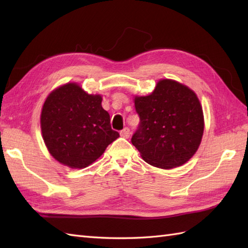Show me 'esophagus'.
I'll return each mask as SVG.
<instances>
[{"label": "esophagus", "instance_id": "esophagus-1", "mask_svg": "<svg viewBox=\"0 0 248 248\" xmlns=\"http://www.w3.org/2000/svg\"><path fill=\"white\" fill-rule=\"evenodd\" d=\"M130 134H131V132H130V129L129 128H124V130L120 131V135L123 136V138H124V139H128L129 136H130Z\"/></svg>", "mask_w": 248, "mask_h": 248}]
</instances>
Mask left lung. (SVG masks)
<instances>
[{"instance_id":"8db88e82","label":"left lung","mask_w":248,"mask_h":248,"mask_svg":"<svg viewBox=\"0 0 248 248\" xmlns=\"http://www.w3.org/2000/svg\"><path fill=\"white\" fill-rule=\"evenodd\" d=\"M140 116L131 141L150 165L164 170L180 166L197 151L203 133V114L191 89L162 80L146 97H136Z\"/></svg>"}]
</instances>
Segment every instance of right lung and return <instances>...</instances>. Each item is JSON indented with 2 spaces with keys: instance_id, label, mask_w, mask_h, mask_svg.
Segmentation results:
<instances>
[{
  "instance_id": "right-lung-1",
  "label": "right lung",
  "mask_w": 248,
  "mask_h": 248,
  "mask_svg": "<svg viewBox=\"0 0 248 248\" xmlns=\"http://www.w3.org/2000/svg\"><path fill=\"white\" fill-rule=\"evenodd\" d=\"M99 94H88L75 83L49 94L41 112V132L55 160L72 168H84L102 155L118 139Z\"/></svg>"
}]
</instances>
